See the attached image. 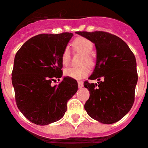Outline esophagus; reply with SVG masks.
Instances as JSON below:
<instances>
[{
    "instance_id": "1",
    "label": "esophagus",
    "mask_w": 148,
    "mask_h": 148,
    "mask_svg": "<svg viewBox=\"0 0 148 148\" xmlns=\"http://www.w3.org/2000/svg\"><path fill=\"white\" fill-rule=\"evenodd\" d=\"M84 86V84H83V82L81 81H78V86H79V88H81V87H83Z\"/></svg>"
}]
</instances>
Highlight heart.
<instances>
[{
    "mask_svg": "<svg viewBox=\"0 0 148 148\" xmlns=\"http://www.w3.org/2000/svg\"><path fill=\"white\" fill-rule=\"evenodd\" d=\"M72 47L76 51H80L81 53H85L84 57L82 58V63H88V64H93L94 59L92 56L90 55V53L93 49V43L86 38L84 37H78L74 40L72 42ZM61 61L64 66H67L70 62V51L68 49H65L62 51V55H61ZM90 68L88 65L84 64L81 66H73V67H69L64 70V75L67 77H70L75 80H80L90 73Z\"/></svg>",
    "mask_w": 148,
    "mask_h": 148,
    "instance_id": "heart-1",
    "label": "heart"
}]
</instances>
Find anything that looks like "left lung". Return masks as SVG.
<instances>
[{"instance_id":"8db88e82","label":"left lung","mask_w":148,"mask_h":148,"mask_svg":"<svg viewBox=\"0 0 148 148\" xmlns=\"http://www.w3.org/2000/svg\"><path fill=\"white\" fill-rule=\"evenodd\" d=\"M76 33L93 42L97 54L89 80L99 81L84 82L90 94L85 109L99 122H117L130 112L134 102L138 82L135 57L128 45L115 35L105 32Z\"/></svg>"}]
</instances>
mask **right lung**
<instances>
[{
	"label": "right lung",
	"mask_w": 148,
	"mask_h": 148,
	"mask_svg": "<svg viewBox=\"0 0 148 148\" xmlns=\"http://www.w3.org/2000/svg\"><path fill=\"white\" fill-rule=\"evenodd\" d=\"M73 34H40L32 37L16 53L12 72L15 101L31 122L46 125L59 121L67 111V103L76 93L75 79L62 76L61 55Z\"/></svg>",
	"instance_id": "right-lung-1"
}]
</instances>
